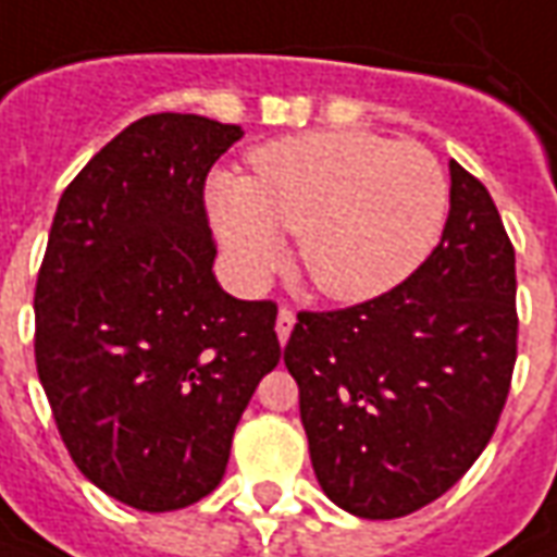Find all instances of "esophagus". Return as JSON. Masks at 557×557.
Segmentation results:
<instances>
[{"mask_svg":"<svg viewBox=\"0 0 557 557\" xmlns=\"http://www.w3.org/2000/svg\"><path fill=\"white\" fill-rule=\"evenodd\" d=\"M292 325H295V310L283 305V307H280V313H277V337H280V344H286V341H289Z\"/></svg>","mask_w":557,"mask_h":557,"instance_id":"obj_1","label":"esophagus"}]
</instances>
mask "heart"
Segmentation results:
<instances>
[{
  "instance_id": "b5f03b06",
  "label": "heart",
  "mask_w": 557,
  "mask_h": 557,
  "mask_svg": "<svg viewBox=\"0 0 557 557\" xmlns=\"http://www.w3.org/2000/svg\"><path fill=\"white\" fill-rule=\"evenodd\" d=\"M250 177H220L211 211L240 283L259 286L298 235V268L334 301H368L410 277L441 238L446 177L416 141L361 129L295 135L250 157Z\"/></svg>"
}]
</instances>
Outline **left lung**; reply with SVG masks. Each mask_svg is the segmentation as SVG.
Wrapping results in <instances>:
<instances>
[{"instance_id": "8db88e82", "label": "left lung", "mask_w": 557, "mask_h": 557, "mask_svg": "<svg viewBox=\"0 0 557 557\" xmlns=\"http://www.w3.org/2000/svg\"><path fill=\"white\" fill-rule=\"evenodd\" d=\"M441 244L341 310H298L283 361L322 492L361 519L446 495L495 434L516 349V250L488 189L449 162Z\"/></svg>"}]
</instances>
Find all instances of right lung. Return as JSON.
<instances>
[{
	"instance_id": "obj_1",
	"label": "right lung",
	"mask_w": 557,
	"mask_h": 557,
	"mask_svg": "<svg viewBox=\"0 0 557 557\" xmlns=\"http://www.w3.org/2000/svg\"><path fill=\"white\" fill-rule=\"evenodd\" d=\"M240 126L135 120L65 186L35 280V368L77 470L144 512L220 485L252 392L280 361L274 301L216 286L205 208Z\"/></svg>"
}]
</instances>
